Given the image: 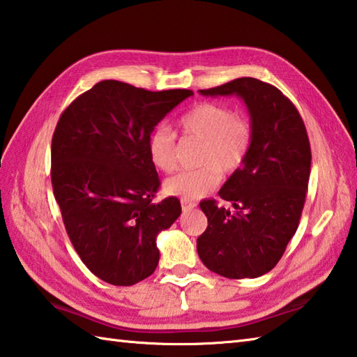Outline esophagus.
Here are the masks:
<instances>
[{
	"instance_id": "34e87169",
	"label": "esophagus",
	"mask_w": 357,
	"mask_h": 357,
	"mask_svg": "<svg viewBox=\"0 0 357 357\" xmlns=\"http://www.w3.org/2000/svg\"><path fill=\"white\" fill-rule=\"evenodd\" d=\"M180 203H181V209H183V211H191V209L197 206V205H195V202L189 200V199H181Z\"/></svg>"
}]
</instances>
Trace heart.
Returning <instances> with one entry per match:
<instances>
[{"mask_svg":"<svg viewBox=\"0 0 357 357\" xmlns=\"http://www.w3.org/2000/svg\"><path fill=\"white\" fill-rule=\"evenodd\" d=\"M185 135L203 140L197 169L183 171L165 183V191L183 199H200L219 185L225 172L236 171L248 154L252 130L248 120L232 114L228 106L199 103L178 120ZM148 152L152 165L163 172L176 169V143L166 126H155L148 137Z\"/></svg>","mask_w":357,"mask_h":357,"instance_id":"1","label":"heart"}]
</instances>
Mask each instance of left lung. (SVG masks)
<instances>
[{"label": "left lung", "mask_w": 357, "mask_h": 357, "mask_svg": "<svg viewBox=\"0 0 357 357\" xmlns=\"http://www.w3.org/2000/svg\"><path fill=\"white\" fill-rule=\"evenodd\" d=\"M199 92L238 97L252 130L242 166L219 191L232 208L200 202L208 228L197 238L199 257L223 278H260L278 265L299 227L311 171L307 129L278 87L257 78H237Z\"/></svg>", "instance_id": "obj_1"}]
</instances>
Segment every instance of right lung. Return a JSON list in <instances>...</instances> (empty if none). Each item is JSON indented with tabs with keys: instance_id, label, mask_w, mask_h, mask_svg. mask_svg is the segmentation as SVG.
<instances>
[{
	"instance_id": "add662e5",
	"label": "right lung",
	"mask_w": 357,
	"mask_h": 357,
	"mask_svg": "<svg viewBox=\"0 0 357 357\" xmlns=\"http://www.w3.org/2000/svg\"><path fill=\"white\" fill-rule=\"evenodd\" d=\"M191 96L105 79L58 120L50 152L55 200L79 259L111 285H135L155 271L157 236L181 213L176 197L152 202L160 181L148 137Z\"/></svg>"
}]
</instances>
